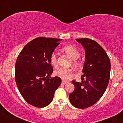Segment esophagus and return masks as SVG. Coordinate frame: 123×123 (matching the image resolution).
Returning a JSON list of instances; mask_svg holds the SVG:
<instances>
[{
    "instance_id": "34e87169",
    "label": "esophagus",
    "mask_w": 123,
    "mask_h": 123,
    "mask_svg": "<svg viewBox=\"0 0 123 123\" xmlns=\"http://www.w3.org/2000/svg\"><path fill=\"white\" fill-rule=\"evenodd\" d=\"M68 83V81H64V80H62V85H65V84H67Z\"/></svg>"
}]
</instances>
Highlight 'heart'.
I'll list each match as a JSON object with an SVG mask.
<instances>
[{
  "label": "heart",
  "instance_id": "obj_1",
  "mask_svg": "<svg viewBox=\"0 0 123 123\" xmlns=\"http://www.w3.org/2000/svg\"><path fill=\"white\" fill-rule=\"evenodd\" d=\"M61 50L65 54L69 56L73 60L72 64L74 67H80L81 65V62L78 59V58L80 56V52L77 48L73 45H67L62 48ZM50 64L54 67H56L58 65L57 62L56 55L55 53H52L50 56ZM55 74L56 76L59 77L63 80H68L71 77L73 74V71L71 69L64 68H61L55 71Z\"/></svg>",
  "mask_w": 123,
  "mask_h": 123
}]
</instances>
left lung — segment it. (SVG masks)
<instances>
[{"label":"left lung","mask_w":123,"mask_h":123,"mask_svg":"<svg viewBox=\"0 0 123 123\" xmlns=\"http://www.w3.org/2000/svg\"><path fill=\"white\" fill-rule=\"evenodd\" d=\"M85 49V62L81 82L72 81L74 90L69 94L71 104L77 108H87L96 104L106 90L110 77L111 63L106 52L93 40L76 38Z\"/></svg>","instance_id":"left-lung-1"}]
</instances>
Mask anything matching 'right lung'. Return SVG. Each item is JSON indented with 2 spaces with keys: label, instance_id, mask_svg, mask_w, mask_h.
<instances>
[{
  "label": "right lung",
  "instance_id": "1",
  "mask_svg": "<svg viewBox=\"0 0 123 123\" xmlns=\"http://www.w3.org/2000/svg\"><path fill=\"white\" fill-rule=\"evenodd\" d=\"M61 39L40 37L27 43L18 56L15 81L27 102L37 108L48 106L61 83L59 77H51L54 69L50 56Z\"/></svg>",
  "mask_w": 123,
  "mask_h": 123
}]
</instances>
